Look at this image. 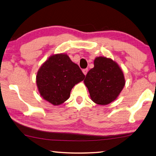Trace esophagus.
<instances>
[{"label":"esophagus","mask_w":156,"mask_h":156,"mask_svg":"<svg viewBox=\"0 0 156 156\" xmlns=\"http://www.w3.org/2000/svg\"><path fill=\"white\" fill-rule=\"evenodd\" d=\"M88 68H86V69H83V73L84 75H86V74H87V73H88Z\"/></svg>","instance_id":"obj_1"}]
</instances>
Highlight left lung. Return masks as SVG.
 I'll use <instances>...</instances> for the list:
<instances>
[{
    "mask_svg": "<svg viewBox=\"0 0 156 156\" xmlns=\"http://www.w3.org/2000/svg\"><path fill=\"white\" fill-rule=\"evenodd\" d=\"M84 83L91 99L103 105L116 99L123 89L125 80L116 62L107 57H98L94 61V68L87 73Z\"/></svg>",
    "mask_w": 156,
    "mask_h": 156,
    "instance_id": "1",
    "label": "left lung"
}]
</instances>
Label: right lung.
Wrapping results in <instances>:
<instances>
[{"instance_id": "obj_1", "label": "right lung", "mask_w": 156, "mask_h": 156, "mask_svg": "<svg viewBox=\"0 0 156 156\" xmlns=\"http://www.w3.org/2000/svg\"><path fill=\"white\" fill-rule=\"evenodd\" d=\"M84 78L79 66L66 54L60 53L49 57L41 66L36 83L44 99L53 105H59L68 99L71 90Z\"/></svg>"}]
</instances>
